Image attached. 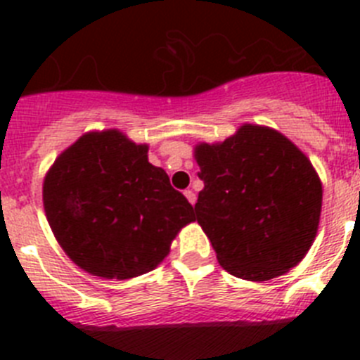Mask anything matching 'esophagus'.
<instances>
[{
    "instance_id": "obj_1",
    "label": "esophagus",
    "mask_w": 360,
    "mask_h": 360,
    "mask_svg": "<svg viewBox=\"0 0 360 360\" xmlns=\"http://www.w3.org/2000/svg\"><path fill=\"white\" fill-rule=\"evenodd\" d=\"M184 195H186L187 202H189L191 205H195V202H196V195H195V193H193V191H191V189H187L186 193H184Z\"/></svg>"
}]
</instances>
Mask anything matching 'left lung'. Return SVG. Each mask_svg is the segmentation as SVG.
<instances>
[{"instance_id": "1", "label": "left lung", "mask_w": 360, "mask_h": 360, "mask_svg": "<svg viewBox=\"0 0 360 360\" xmlns=\"http://www.w3.org/2000/svg\"><path fill=\"white\" fill-rule=\"evenodd\" d=\"M203 189L196 219L229 274L269 281L310 250L323 184L310 158L269 126L241 124L225 141L193 149Z\"/></svg>"}]
</instances>
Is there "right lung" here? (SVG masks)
<instances>
[{
  "label": "right lung",
  "instance_id": "right-lung-1",
  "mask_svg": "<svg viewBox=\"0 0 360 360\" xmlns=\"http://www.w3.org/2000/svg\"><path fill=\"white\" fill-rule=\"evenodd\" d=\"M148 151L120 129L88 131L44 174L50 229L88 274L117 281L148 274L195 221L193 205L162 167L149 164Z\"/></svg>",
  "mask_w": 360,
  "mask_h": 360
}]
</instances>
